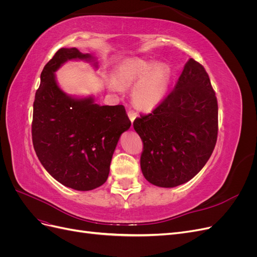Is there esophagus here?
Instances as JSON below:
<instances>
[{"label":"esophagus","instance_id":"esophagus-1","mask_svg":"<svg viewBox=\"0 0 257 257\" xmlns=\"http://www.w3.org/2000/svg\"><path fill=\"white\" fill-rule=\"evenodd\" d=\"M127 115H128V118H130L131 122L133 123L134 120L136 119V116H137V112H136L135 110H128V111H127Z\"/></svg>","mask_w":257,"mask_h":257}]
</instances>
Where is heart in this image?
I'll return each mask as SVG.
<instances>
[{"label":"heart","mask_w":257,"mask_h":257,"mask_svg":"<svg viewBox=\"0 0 257 257\" xmlns=\"http://www.w3.org/2000/svg\"><path fill=\"white\" fill-rule=\"evenodd\" d=\"M168 68L153 61L139 57L122 59L113 69V80L108 88L119 91L121 87H133L132 97L134 104L143 110H151L165 98L169 87Z\"/></svg>","instance_id":"b5f03b06"}]
</instances>
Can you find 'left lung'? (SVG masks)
Listing matches in <instances>:
<instances>
[{
    "label": "left lung",
    "mask_w": 257,
    "mask_h": 257,
    "mask_svg": "<svg viewBox=\"0 0 257 257\" xmlns=\"http://www.w3.org/2000/svg\"><path fill=\"white\" fill-rule=\"evenodd\" d=\"M133 126L144 144L141 167L150 183L174 188L197 175L217 138V100L204 66L190 59L174 90Z\"/></svg>",
    "instance_id": "obj_1"
}]
</instances>
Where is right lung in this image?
Returning a JSON list of instances; mask_svg holds the SVG:
<instances>
[{"label": "right lung", "mask_w": 257, "mask_h": 257, "mask_svg": "<svg viewBox=\"0 0 257 257\" xmlns=\"http://www.w3.org/2000/svg\"><path fill=\"white\" fill-rule=\"evenodd\" d=\"M76 59L93 60L77 48H61L45 65L33 104L32 141L38 160L57 181L90 191L106 182L116 144L131 121L123 105L99 106L93 97L75 98L60 89L54 73Z\"/></svg>", "instance_id": "add662e5"}]
</instances>
